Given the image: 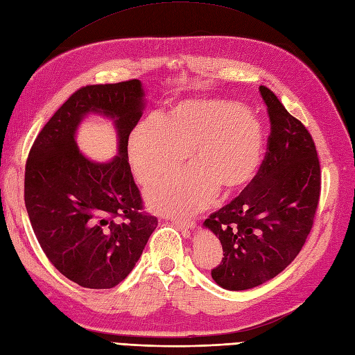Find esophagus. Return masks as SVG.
<instances>
[{
  "mask_svg": "<svg viewBox=\"0 0 355 355\" xmlns=\"http://www.w3.org/2000/svg\"><path fill=\"white\" fill-rule=\"evenodd\" d=\"M171 221H173L186 236H189L190 230L193 228V223L191 221H182V220H178V218H171Z\"/></svg>",
  "mask_w": 355,
  "mask_h": 355,
  "instance_id": "obj_1",
  "label": "esophagus"
}]
</instances>
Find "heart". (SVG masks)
Returning a JSON list of instances; mask_svg holds the SVG:
<instances>
[{"label": "heart", "instance_id": "b5f03b06", "mask_svg": "<svg viewBox=\"0 0 355 355\" xmlns=\"http://www.w3.org/2000/svg\"><path fill=\"white\" fill-rule=\"evenodd\" d=\"M261 122L237 103L187 100L164 119L147 118L132 130L128 156L143 184L164 180L190 151L193 166L147 191L157 211L191 215L207 208L216 191L230 193L254 178L261 164Z\"/></svg>", "mask_w": 355, "mask_h": 355}]
</instances>
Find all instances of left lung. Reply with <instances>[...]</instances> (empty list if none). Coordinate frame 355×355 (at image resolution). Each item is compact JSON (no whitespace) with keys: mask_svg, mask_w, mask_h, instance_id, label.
I'll return each mask as SVG.
<instances>
[{"mask_svg":"<svg viewBox=\"0 0 355 355\" xmlns=\"http://www.w3.org/2000/svg\"><path fill=\"white\" fill-rule=\"evenodd\" d=\"M259 93L271 125L264 161L239 196L203 223L224 252L212 279L228 291L252 289L291 264L311 232L322 189L311 134L270 88Z\"/></svg>","mask_w":355,"mask_h":355,"instance_id":"1","label":"left lung"}]
</instances>
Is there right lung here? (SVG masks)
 Instances as JSON below:
<instances>
[{
	"label": "right lung",
	"mask_w": 355,
	"mask_h": 355,
	"mask_svg": "<svg viewBox=\"0 0 355 355\" xmlns=\"http://www.w3.org/2000/svg\"><path fill=\"white\" fill-rule=\"evenodd\" d=\"M139 79L87 85L67 98L33 141L25 169V205L38 242L64 277L88 289L115 288L143 254L157 218L128 164V139L144 109ZM89 111L116 122L119 156L98 164L76 146Z\"/></svg>",
	"instance_id": "1"
}]
</instances>
